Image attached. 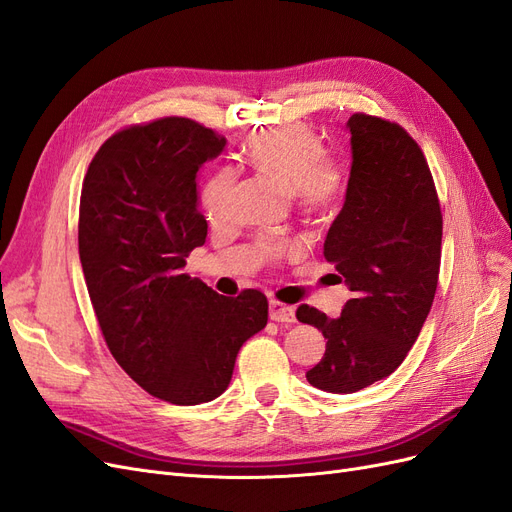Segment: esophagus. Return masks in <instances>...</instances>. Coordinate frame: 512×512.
<instances>
[{
	"label": "esophagus",
	"instance_id": "34e87169",
	"mask_svg": "<svg viewBox=\"0 0 512 512\" xmlns=\"http://www.w3.org/2000/svg\"><path fill=\"white\" fill-rule=\"evenodd\" d=\"M269 318L275 320V322H284V324H290V322L297 320V316H294V307L284 305L280 301L269 303Z\"/></svg>",
	"mask_w": 512,
	"mask_h": 512
}]
</instances>
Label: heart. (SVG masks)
<instances>
[{"instance_id": "heart-1", "label": "heart", "mask_w": 512, "mask_h": 512, "mask_svg": "<svg viewBox=\"0 0 512 512\" xmlns=\"http://www.w3.org/2000/svg\"><path fill=\"white\" fill-rule=\"evenodd\" d=\"M243 156L260 173L280 179L290 188L305 213L327 211L342 192V170L327 158L320 136L299 123L252 136L243 147ZM235 181V170L228 166L207 181L203 209L209 220L226 218Z\"/></svg>"}]
</instances>
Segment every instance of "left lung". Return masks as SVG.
I'll return each instance as SVG.
<instances>
[{
    "label": "left lung",
    "instance_id": "8db88e82",
    "mask_svg": "<svg viewBox=\"0 0 512 512\" xmlns=\"http://www.w3.org/2000/svg\"><path fill=\"white\" fill-rule=\"evenodd\" d=\"M346 128L352 166L324 258L352 299L337 318L309 305L297 309L299 322L327 339L305 378L337 395L391 376L406 359L436 297L442 252V213L421 147L380 117L356 113Z\"/></svg>",
    "mask_w": 512,
    "mask_h": 512
}]
</instances>
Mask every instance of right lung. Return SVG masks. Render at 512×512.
Listing matches in <instances>:
<instances>
[{
    "label": "right lung",
    "mask_w": 512,
    "mask_h": 512,
    "mask_svg": "<svg viewBox=\"0 0 512 512\" xmlns=\"http://www.w3.org/2000/svg\"><path fill=\"white\" fill-rule=\"evenodd\" d=\"M226 138L185 117L113 134L91 160L79 256L106 346L143 389L177 406L220 397L241 346L267 327L258 290L237 299L183 273L205 245L196 175Z\"/></svg>",
    "instance_id": "obj_1"
}]
</instances>
